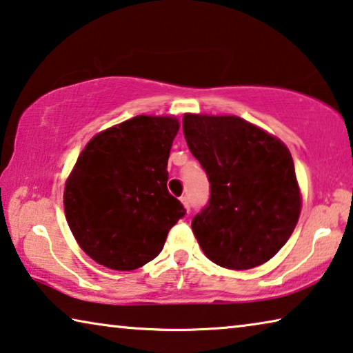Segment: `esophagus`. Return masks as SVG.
<instances>
[{"label": "esophagus", "instance_id": "obj_1", "mask_svg": "<svg viewBox=\"0 0 353 353\" xmlns=\"http://www.w3.org/2000/svg\"><path fill=\"white\" fill-rule=\"evenodd\" d=\"M181 203L183 204V207H185L187 212H190V199L187 196H182L181 198Z\"/></svg>", "mask_w": 353, "mask_h": 353}]
</instances>
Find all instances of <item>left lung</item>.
<instances>
[{
  "instance_id": "obj_1",
  "label": "left lung",
  "mask_w": 353,
  "mask_h": 353,
  "mask_svg": "<svg viewBox=\"0 0 353 353\" xmlns=\"http://www.w3.org/2000/svg\"><path fill=\"white\" fill-rule=\"evenodd\" d=\"M183 135L210 182L192 229L216 265L248 270L272 259L297 226L301 198L284 143L237 116H183Z\"/></svg>"
}]
</instances>
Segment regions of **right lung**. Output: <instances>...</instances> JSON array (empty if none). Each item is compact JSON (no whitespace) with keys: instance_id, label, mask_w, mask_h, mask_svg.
I'll return each mask as SVG.
<instances>
[{"instance_id":"obj_1","label":"right lung","mask_w":353,"mask_h":353,"mask_svg":"<svg viewBox=\"0 0 353 353\" xmlns=\"http://www.w3.org/2000/svg\"><path fill=\"white\" fill-rule=\"evenodd\" d=\"M179 121L135 116L97 133L65 182L64 210L85 253L113 270H135L163 250L185 215L168 192V159Z\"/></svg>"}]
</instances>
